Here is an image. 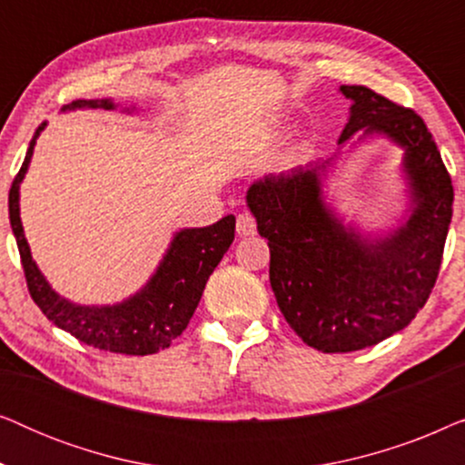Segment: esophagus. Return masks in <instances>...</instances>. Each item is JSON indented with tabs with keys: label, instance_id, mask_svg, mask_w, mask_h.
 Returning <instances> with one entry per match:
<instances>
[{
	"label": "esophagus",
	"instance_id": "obj_1",
	"mask_svg": "<svg viewBox=\"0 0 465 465\" xmlns=\"http://www.w3.org/2000/svg\"><path fill=\"white\" fill-rule=\"evenodd\" d=\"M237 234L239 237H253L256 234V220L250 213H241L237 218Z\"/></svg>",
	"mask_w": 465,
	"mask_h": 465
}]
</instances>
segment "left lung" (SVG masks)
I'll return each mask as SVG.
<instances>
[{"instance_id": "obj_1", "label": "left lung", "mask_w": 465, "mask_h": 465, "mask_svg": "<svg viewBox=\"0 0 465 465\" xmlns=\"http://www.w3.org/2000/svg\"><path fill=\"white\" fill-rule=\"evenodd\" d=\"M339 93L351 101L341 148L288 173L260 177L245 194L260 237L269 239L279 309L323 353L372 347L415 320L436 283L453 215L450 177L423 120L366 86ZM355 132L361 135L350 143ZM379 136L403 150L407 207L396 227L364 229L338 212L327 186L347 153Z\"/></svg>"}]
</instances>
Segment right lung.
I'll return each instance as SVG.
<instances>
[{
    "instance_id": "add662e5",
    "label": "right lung",
    "mask_w": 465,
    "mask_h": 465,
    "mask_svg": "<svg viewBox=\"0 0 465 465\" xmlns=\"http://www.w3.org/2000/svg\"><path fill=\"white\" fill-rule=\"evenodd\" d=\"M107 110L135 114L137 107H123L114 99H78L63 112ZM46 123L37 126L29 142L27 156L15 177L8 196L10 226L15 232L29 294L42 313L75 339L94 349L124 355H150L167 349L186 330L205 283L234 239V215H226L212 226L180 228L163 253L148 282L135 294L112 304H78L61 296L31 256L21 220V183L27 175L31 156Z\"/></svg>"
}]
</instances>
